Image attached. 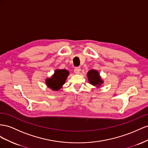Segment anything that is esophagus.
Wrapping results in <instances>:
<instances>
[{"label":"esophagus","instance_id":"obj_1","mask_svg":"<svg viewBox=\"0 0 148 148\" xmlns=\"http://www.w3.org/2000/svg\"><path fill=\"white\" fill-rule=\"evenodd\" d=\"M81 68L80 67H75L74 69V73L76 74H79L80 73H81Z\"/></svg>","mask_w":148,"mask_h":148}]
</instances>
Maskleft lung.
<instances>
[{"instance_id": "obj_1", "label": "left lung", "mask_w": 148, "mask_h": 148, "mask_svg": "<svg viewBox=\"0 0 148 148\" xmlns=\"http://www.w3.org/2000/svg\"><path fill=\"white\" fill-rule=\"evenodd\" d=\"M88 82L92 86H95L97 88H99L103 84V80L101 78L99 72L95 69H91L87 73Z\"/></svg>"}]
</instances>
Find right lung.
Instances as JSON below:
<instances>
[{
    "label": "right lung",
    "mask_w": 148,
    "mask_h": 148,
    "mask_svg": "<svg viewBox=\"0 0 148 148\" xmlns=\"http://www.w3.org/2000/svg\"><path fill=\"white\" fill-rule=\"evenodd\" d=\"M69 75V71L66 69H56L51 77L45 79L46 85L51 90L58 91L65 84Z\"/></svg>",
    "instance_id": "add662e5"
}]
</instances>
